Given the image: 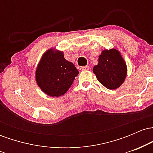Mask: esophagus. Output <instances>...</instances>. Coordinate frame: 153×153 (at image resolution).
<instances>
[{"label":"esophagus","mask_w":153,"mask_h":153,"mask_svg":"<svg viewBox=\"0 0 153 153\" xmlns=\"http://www.w3.org/2000/svg\"><path fill=\"white\" fill-rule=\"evenodd\" d=\"M90 69L88 66H82L80 67V71H88Z\"/></svg>","instance_id":"obj_1"}]
</instances>
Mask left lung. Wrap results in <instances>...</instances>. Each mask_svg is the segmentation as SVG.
<instances>
[{"mask_svg":"<svg viewBox=\"0 0 153 153\" xmlns=\"http://www.w3.org/2000/svg\"><path fill=\"white\" fill-rule=\"evenodd\" d=\"M93 71L103 86L116 89L125 80L127 67L120 52L111 49L103 51L99 57V64L94 67Z\"/></svg>","mask_w":153,"mask_h":153,"instance_id":"1","label":"left lung"}]
</instances>
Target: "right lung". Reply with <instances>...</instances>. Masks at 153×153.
<instances>
[{
  "label": "right lung",
  "instance_id": "obj_1",
  "mask_svg": "<svg viewBox=\"0 0 153 153\" xmlns=\"http://www.w3.org/2000/svg\"><path fill=\"white\" fill-rule=\"evenodd\" d=\"M79 72L66 60L62 52L50 50L42 57L36 72V80L42 91L50 96L64 95Z\"/></svg>",
  "mask_w": 153,
  "mask_h": 153
}]
</instances>
